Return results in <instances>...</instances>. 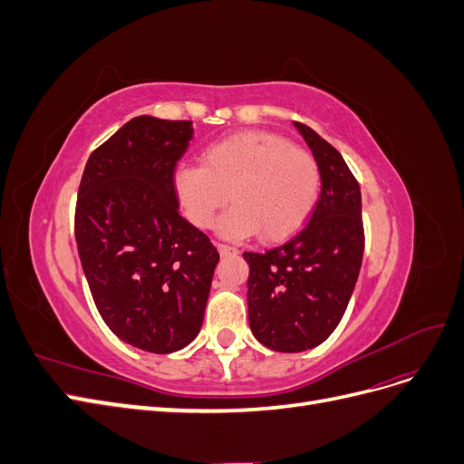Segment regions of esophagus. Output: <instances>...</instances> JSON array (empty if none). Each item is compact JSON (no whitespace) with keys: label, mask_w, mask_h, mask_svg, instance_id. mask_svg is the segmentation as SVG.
<instances>
[{"label":"esophagus","mask_w":464,"mask_h":464,"mask_svg":"<svg viewBox=\"0 0 464 464\" xmlns=\"http://www.w3.org/2000/svg\"><path fill=\"white\" fill-rule=\"evenodd\" d=\"M217 249H218V254L222 257H228V256H236L237 254V249L228 246V244H217Z\"/></svg>","instance_id":"obj_1"}]
</instances>
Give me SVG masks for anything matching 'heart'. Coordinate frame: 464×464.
<instances>
[{"mask_svg": "<svg viewBox=\"0 0 464 464\" xmlns=\"http://www.w3.org/2000/svg\"><path fill=\"white\" fill-rule=\"evenodd\" d=\"M176 193L186 217L208 228L218 210L234 207L218 222L220 234L283 242L312 217L321 191L312 152L269 131H240L208 145L201 164L178 168Z\"/></svg>", "mask_w": 464, "mask_h": 464, "instance_id": "obj_1", "label": "heart"}]
</instances>
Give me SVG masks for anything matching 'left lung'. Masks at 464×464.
<instances>
[{
    "label": "left lung",
    "instance_id": "left-lung-1",
    "mask_svg": "<svg viewBox=\"0 0 464 464\" xmlns=\"http://www.w3.org/2000/svg\"><path fill=\"white\" fill-rule=\"evenodd\" d=\"M321 172L310 222L288 242L256 254L249 265L247 310L256 339L276 353L321 344L339 325L363 256L360 186L341 152L312 128L294 121Z\"/></svg>",
    "mask_w": 464,
    "mask_h": 464
}]
</instances>
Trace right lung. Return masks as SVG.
Masks as SVG:
<instances>
[{
  "label": "right lung",
  "instance_id": "obj_1",
  "mask_svg": "<svg viewBox=\"0 0 464 464\" xmlns=\"http://www.w3.org/2000/svg\"><path fill=\"white\" fill-rule=\"evenodd\" d=\"M191 137V121L130 120L92 150L77 195L75 240L96 310L152 354L199 334L220 257L178 208L174 170Z\"/></svg>",
  "mask_w": 464,
  "mask_h": 464
}]
</instances>
